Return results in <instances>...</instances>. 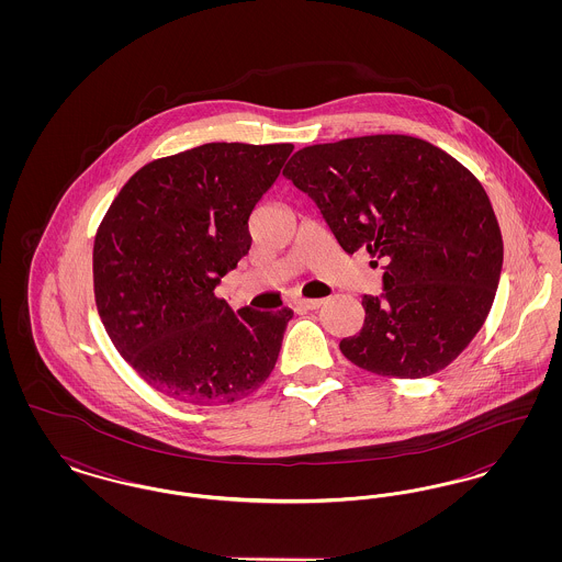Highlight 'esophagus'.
<instances>
[{"label":"esophagus","instance_id":"1","mask_svg":"<svg viewBox=\"0 0 562 562\" xmlns=\"http://www.w3.org/2000/svg\"><path fill=\"white\" fill-rule=\"evenodd\" d=\"M322 303H324L322 299H296L294 307L296 310H318Z\"/></svg>","mask_w":562,"mask_h":562}]
</instances>
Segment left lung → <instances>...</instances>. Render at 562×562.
Wrapping results in <instances>:
<instances>
[{"label":"left lung","mask_w":562,"mask_h":562,"mask_svg":"<svg viewBox=\"0 0 562 562\" xmlns=\"http://www.w3.org/2000/svg\"><path fill=\"white\" fill-rule=\"evenodd\" d=\"M282 175L318 204L348 255L364 248L385 269L383 293L362 296L364 326L339 344L349 362L396 379L449 367L486 321L504 263L481 181L406 134L310 145Z\"/></svg>","instance_id":"1"}]
</instances>
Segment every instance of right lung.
<instances>
[{
    "instance_id": "add662e5",
    "label": "right lung",
    "mask_w": 562,
    "mask_h": 562,
    "mask_svg": "<svg viewBox=\"0 0 562 562\" xmlns=\"http://www.w3.org/2000/svg\"><path fill=\"white\" fill-rule=\"evenodd\" d=\"M294 147L206 143L145 164L92 250L109 339L168 398L229 404L268 379L293 312H234L214 294L250 248L248 218Z\"/></svg>"
}]
</instances>
